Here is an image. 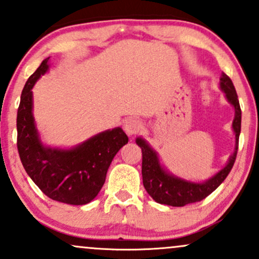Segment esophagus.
I'll use <instances>...</instances> for the list:
<instances>
[{"instance_id":"34e87169","label":"esophagus","mask_w":259,"mask_h":259,"mask_svg":"<svg viewBox=\"0 0 259 259\" xmlns=\"http://www.w3.org/2000/svg\"><path fill=\"white\" fill-rule=\"evenodd\" d=\"M124 130L129 136L135 135L138 134L140 130H141V123H140L139 119L136 118H127V119L124 121Z\"/></svg>"}]
</instances>
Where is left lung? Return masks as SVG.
Listing matches in <instances>:
<instances>
[{
	"label": "left lung",
	"mask_w": 259,
	"mask_h": 259,
	"mask_svg": "<svg viewBox=\"0 0 259 259\" xmlns=\"http://www.w3.org/2000/svg\"><path fill=\"white\" fill-rule=\"evenodd\" d=\"M221 88L225 92V96L229 102L235 108V119L233 127L236 136V148L230 156L227 167L222 169L218 174L214 175L203 184L190 183L181 180L179 178L171 177L163 170L159 165L158 157L142 139L136 140V144L141 147L142 151V181L148 195L154 201L162 204H168L173 207H184L185 204L195 203L206 198L221 184L227 179L236 159L237 148H239V136L241 132V108H240L239 99H237L235 86L227 74L223 73L221 78Z\"/></svg>",
	"instance_id": "obj_1"
}]
</instances>
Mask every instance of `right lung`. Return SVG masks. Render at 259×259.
Listing matches in <instances>:
<instances>
[{
	"label": "right lung",
	"instance_id": "add662e5",
	"mask_svg": "<svg viewBox=\"0 0 259 259\" xmlns=\"http://www.w3.org/2000/svg\"><path fill=\"white\" fill-rule=\"evenodd\" d=\"M47 62L49 58L44 59L22 91L17 114L18 152L25 171L47 197L68 204H86L102 189L112 159L129 139L117 127L73 150L44 147L32 117L31 89L49 69Z\"/></svg>",
	"mask_w": 259,
	"mask_h": 259
}]
</instances>
